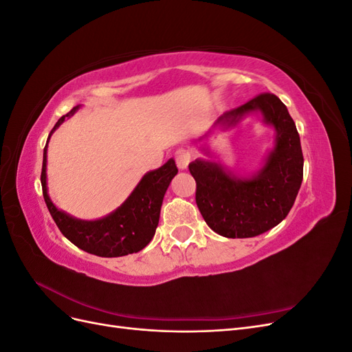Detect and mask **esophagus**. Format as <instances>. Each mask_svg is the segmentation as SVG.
Segmentation results:
<instances>
[{
    "mask_svg": "<svg viewBox=\"0 0 352 352\" xmlns=\"http://www.w3.org/2000/svg\"><path fill=\"white\" fill-rule=\"evenodd\" d=\"M175 160L176 164L180 170H185L190 162V153L185 148H179V150L175 153Z\"/></svg>",
    "mask_w": 352,
    "mask_h": 352,
    "instance_id": "esophagus-1",
    "label": "esophagus"
}]
</instances>
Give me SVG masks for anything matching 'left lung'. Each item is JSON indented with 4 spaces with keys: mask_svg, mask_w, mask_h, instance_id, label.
<instances>
[{
    "mask_svg": "<svg viewBox=\"0 0 352 352\" xmlns=\"http://www.w3.org/2000/svg\"><path fill=\"white\" fill-rule=\"evenodd\" d=\"M260 111L276 131V144L257 175L236 177L219 163L198 158L189 164L197 182L195 199L207 225L225 238H252L278 226L291 211L302 182L300 135L286 105L264 92L221 114L216 124H236Z\"/></svg>",
    "mask_w": 352,
    "mask_h": 352,
    "instance_id": "left-lung-1",
    "label": "left lung"
}]
</instances>
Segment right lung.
I'll return each mask as SVG.
<instances>
[{"instance_id": "obj_1", "label": "right lung", "mask_w": 352, "mask_h": 352, "mask_svg": "<svg viewBox=\"0 0 352 352\" xmlns=\"http://www.w3.org/2000/svg\"><path fill=\"white\" fill-rule=\"evenodd\" d=\"M79 107H73L66 116H63L52 127L48 136L65 122L66 117L74 114ZM47 145L44 148L42 160V194L50 214L54 219L60 232L78 248L98 257H122L144 250L151 242L160 220L163 198L166 190L177 175L175 160L170 158L160 168L148 172L133 192L123 204L113 211L111 214L98 220H79L65 211H60L50 199L47 190Z\"/></svg>"}]
</instances>
